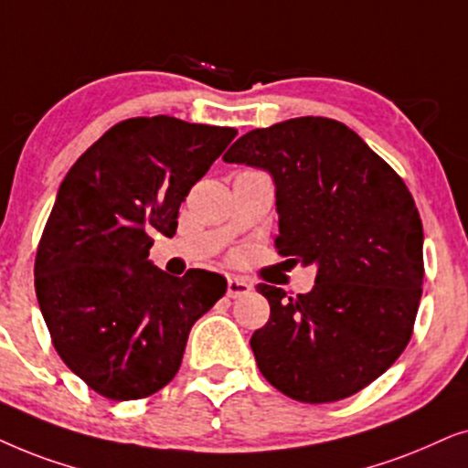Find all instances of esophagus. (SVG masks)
<instances>
[{
    "mask_svg": "<svg viewBox=\"0 0 468 468\" xmlns=\"http://www.w3.org/2000/svg\"><path fill=\"white\" fill-rule=\"evenodd\" d=\"M252 291V284L248 282V280H244V278H239V276H233V278H229V282H227V295L230 297V299H239V297H246L248 292Z\"/></svg>",
    "mask_w": 468,
    "mask_h": 468,
    "instance_id": "1",
    "label": "esophagus"
}]
</instances>
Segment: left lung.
Listing matches in <instances>:
<instances>
[{
  "instance_id": "8db88e82",
  "label": "left lung",
  "mask_w": 468,
  "mask_h": 468,
  "mask_svg": "<svg viewBox=\"0 0 468 468\" xmlns=\"http://www.w3.org/2000/svg\"><path fill=\"white\" fill-rule=\"evenodd\" d=\"M224 162L276 184V250L316 265L310 292L259 284L270 321L250 346L278 391L299 402L348 398L400 357L423 284V229L400 176L345 123L295 117L239 136Z\"/></svg>"
}]
</instances>
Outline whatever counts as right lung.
Listing matches in <instances>:
<instances>
[{"label": "right lung", "instance_id": "obj_1", "mask_svg": "<svg viewBox=\"0 0 468 468\" xmlns=\"http://www.w3.org/2000/svg\"><path fill=\"white\" fill-rule=\"evenodd\" d=\"M238 130L169 115L107 130L61 182L36 254V297L55 351L109 400H139L177 375L195 323L227 280L169 276L149 261L179 205Z\"/></svg>", "mask_w": 468, "mask_h": 468}]
</instances>
